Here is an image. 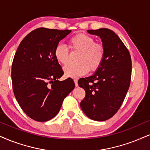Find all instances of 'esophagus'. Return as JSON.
<instances>
[{
    "mask_svg": "<svg viewBox=\"0 0 150 150\" xmlns=\"http://www.w3.org/2000/svg\"><path fill=\"white\" fill-rule=\"evenodd\" d=\"M74 83H75L76 87L78 86H79V84H78V79H74Z\"/></svg>",
    "mask_w": 150,
    "mask_h": 150,
    "instance_id": "obj_1",
    "label": "esophagus"
}]
</instances>
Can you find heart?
Listing matches in <instances>:
<instances>
[{"label": "heart", "mask_w": 150, "mask_h": 150, "mask_svg": "<svg viewBox=\"0 0 150 150\" xmlns=\"http://www.w3.org/2000/svg\"><path fill=\"white\" fill-rule=\"evenodd\" d=\"M95 39L88 35L79 33L68 40L70 51L80 52L79 64L66 66L64 68V76L67 78H78L86 75L90 70L96 71L103 62L106 49L103 44L95 42ZM54 57L59 64L66 65L69 62V52L63 44H58L54 50Z\"/></svg>", "instance_id": "1"}]
</instances>
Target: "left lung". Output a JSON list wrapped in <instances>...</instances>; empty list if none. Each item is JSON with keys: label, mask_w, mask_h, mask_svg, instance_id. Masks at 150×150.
<instances>
[{"label": "left lung", "mask_w": 150, "mask_h": 150, "mask_svg": "<svg viewBox=\"0 0 150 150\" xmlns=\"http://www.w3.org/2000/svg\"><path fill=\"white\" fill-rule=\"evenodd\" d=\"M88 33L100 37L106 54L95 74L78 81L86 91L80 105L90 119L105 121L117 112L126 97L132 77V58L129 50L112 30L100 28Z\"/></svg>", "instance_id": "obj_1"}]
</instances>
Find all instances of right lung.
Instances as JSON below:
<instances>
[{
    "mask_svg": "<svg viewBox=\"0 0 150 150\" xmlns=\"http://www.w3.org/2000/svg\"><path fill=\"white\" fill-rule=\"evenodd\" d=\"M71 30L39 28L22 40L12 65V88L16 101L31 119L49 121L75 87L71 79L60 81L64 71L54 57L55 48Z\"/></svg>",
    "mask_w": 150,
    "mask_h": 150,
    "instance_id": "1",
    "label": "right lung"
}]
</instances>
